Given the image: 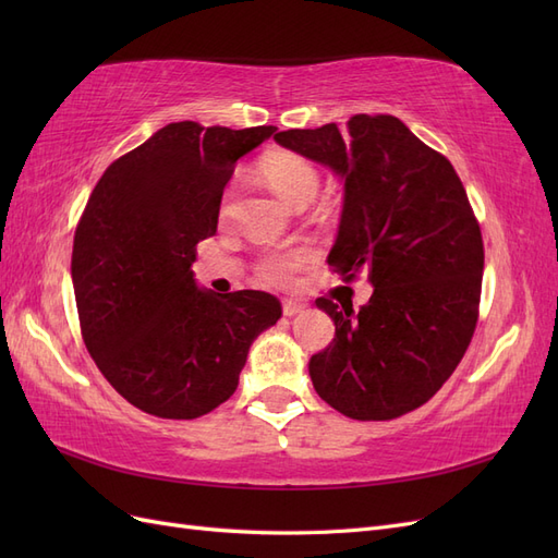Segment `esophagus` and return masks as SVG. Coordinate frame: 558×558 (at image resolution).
Instances as JSON below:
<instances>
[{"mask_svg": "<svg viewBox=\"0 0 558 558\" xmlns=\"http://www.w3.org/2000/svg\"><path fill=\"white\" fill-rule=\"evenodd\" d=\"M305 302H300V300H293V298H286L283 302H281V310H283V316H295V314H300V312H305Z\"/></svg>", "mask_w": 558, "mask_h": 558, "instance_id": "obj_1", "label": "esophagus"}]
</instances>
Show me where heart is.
Instances as JSON below:
<instances>
[{"label":"heart","instance_id":"obj_1","mask_svg":"<svg viewBox=\"0 0 558 558\" xmlns=\"http://www.w3.org/2000/svg\"><path fill=\"white\" fill-rule=\"evenodd\" d=\"M258 172L260 179L267 183V189L295 209L310 205L320 185L316 167L305 156L293 154V150H269V154L260 158ZM310 258L312 253L307 248L269 251L267 256L260 258L258 272L269 283H286L305 267Z\"/></svg>","mask_w":558,"mask_h":558}]
</instances>
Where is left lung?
Masks as SVG:
<instances>
[{
	"instance_id": "1",
	"label": "left lung",
	"mask_w": 558,
	"mask_h": 558,
	"mask_svg": "<svg viewBox=\"0 0 558 558\" xmlns=\"http://www.w3.org/2000/svg\"><path fill=\"white\" fill-rule=\"evenodd\" d=\"M283 148L344 183L328 265L373 283L367 305L316 307L335 340L310 359L316 393L359 421H388L428 402L451 377L477 326L484 244L451 162L396 116H353L344 130L275 134Z\"/></svg>"
}]
</instances>
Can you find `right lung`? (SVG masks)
<instances>
[{"label": "right lung", "instance_id": "obj_1", "mask_svg": "<svg viewBox=\"0 0 558 558\" xmlns=\"http://www.w3.org/2000/svg\"><path fill=\"white\" fill-rule=\"evenodd\" d=\"M275 125L170 123L107 167L74 234L81 335L105 379L162 418H197L240 384L248 349L281 302L199 289L191 265L216 234L234 165Z\"/></svg>", "mask_w": 558, "mask_h": 558}]
</instances>
